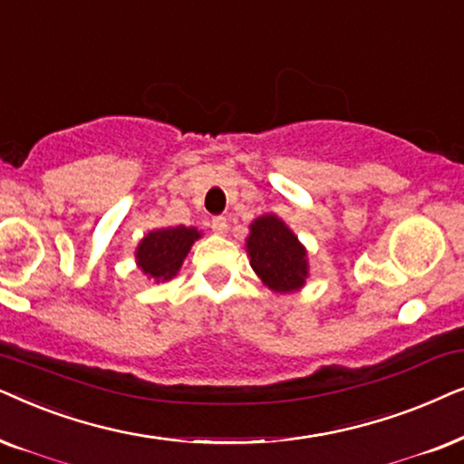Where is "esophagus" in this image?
<instances>
[{"instance_id":"obj_1","label":"esophagus","mask_w":464,"mask_h":464,"mask_svg":"<svg viewBox=\"0 0 464 464\" xmlns=\"http://www.w3.org/2000/svg\"><path fill=\"white\" fill-rule=\"evenodd\" d=\"M209 227H212V231L218 233V236H225V233L228 231V222L225 216H216V218H212V225Z\"/></svg>"}]
</instances>
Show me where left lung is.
<instances>
[{
	"mask_svg": "<svg viewBox=\"0 0 464 464\" xmlns=\"http://www.w3.org/2000/svg\"><path fill=\"white\" fill-rule=\"evenodd\" d=\"M250 265L265 286L276 293H295L310 274L307 250L276 214H265L250 225L246 239Z\"/></svg>",
	"mask_w": 464,
	"mask_h": 464,
	"instance_id": "1",
	"label": "left lung"
}]
</instances>
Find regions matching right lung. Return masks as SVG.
<instances>
[{
	"instance_id": "obj_1",
	"label": "right lung",
	"mask_w": 464,
	"mask_h": 464,
	"mask_svg": "<svg viewBox=\"0 0 464 464\" xmlns=\"http://www.w3.org/2000/svg\"><path fill=\"white\" fill-rule=\"evenodd\" d=\"M201 233L195 227H168L154 228L146 233L138 250L135 261L138 267L152 280H171L180 271L184 258H187L190 246L199 239Z\"/></svg>"
}]
</instances>
